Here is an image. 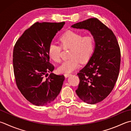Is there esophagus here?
I'll list each match as a JSON object with an SVG mask.
<instances>
[{
	"label": "esophagus",
	"instance_id": "obj_1",
	"mask_svg": "<svg viewBox=\"0 0 131 131\" xmlns=\"http://www.w3.org/2000/svg\"><path fill=\"white\" fill-rule=\"evenodd\" d=\"M64 75L66 78H67V77H68V76H70V75H71V74H70V73H65Z\"/></svg>",
	"mask_w": 131,
	"mask_h": 131
}]
</instances>
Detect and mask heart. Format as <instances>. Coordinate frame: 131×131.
<instances>
[{"label":"heart","instance_id":"1","mask_svg":"<svg viewBox=\"0 0 131 131\" xmlns=\"http://www.w3.org/2000/svg\"><path fill=\"white\" fill-rule=\"evenodd\" d=\"M60 46L51 43L48 47V55L52 60L59 63L61 60V48H70L68 60L64 61L58 70L60 73L71 72L82 63L90 60L95 49V40L92 36L83 35L79 32L69 30L59 38Z\"/></svg>","mask_w":131,"mask_h":131}]
</instances>
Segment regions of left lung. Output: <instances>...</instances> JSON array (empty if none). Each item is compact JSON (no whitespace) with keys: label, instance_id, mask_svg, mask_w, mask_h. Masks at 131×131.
I'll return each mask as SVG.
<instances>
[{"label":"left lung","instance_id":"obj_1","mask_svg":"<svg viewBox=\"0 0 131 131\" xmlns=\"http://www.w3.org/2000/svg\"><path fill=\"white\" fill-rule=\"evenodd\" d=\"M75 28L88 29L95 41L94 53L77 75L80 79L77 95L90 104L102 102L114 88L119 76L121 53L116 37L97 18L74 24Z\"/></svg>","mask_w":131,"mask_h":131}]
</instances>
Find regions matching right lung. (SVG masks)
Returning <instances> with one entry per match:
<instances>
[{
    "mask_svg": "<svg viewBox=\"0 0 131 131\" xmlns=\"http://www.w3.org/2000/svg\"><path fill=\"white\" fill-rule=\"evenodd\" d=\"M65 22L34 23L27 29L15 44L13 68L19 90L26 99L37 106L46 105L59 94L64 80V75L52 72L48 47Z\"/></svg>",
    "mask_w": 131,
    "mask_h": 131,
    "instance_id": "1",
    "label": "right lung"
}]
</instances>
